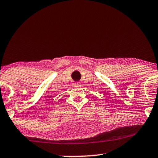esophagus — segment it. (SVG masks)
I'll return each instance as SVG.
<instances>
[{"instance_id": "esophagus-1", "label": "esophagus", "mask_w": 158, "mask_h": 158, "mask_svg": "<svg viewBox=\"0 0 158 158\" xmlns=\"http://www.w3.org/2000/svg\"><path fill=\"white\" fill-rule=\"evenodd\" d=\"M72 86L73 87H75V88H78V87H80L81 84L80 82H75L72 84Z\"/></svg>"}]
</instances>
